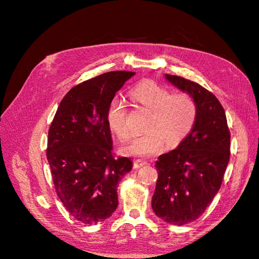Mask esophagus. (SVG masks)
Segmentation results:
<instances>
[{
  "instance_id": "34e87169",
  "label": "esophagus",
  "mask_w": 259,
  "mask_h": 259,
  "mask_svg": "<svg viewBox=\"0 0 259 259\" xmlns=\"http://www.w3.org/2000/svg\"><path fill=\"white\" fill-rule=\"evenodd\" d=\"M146 164H147V161L138 159V160H136L134 162V168L135 169H138V168H140V166H144V165H146Z\"/></svg>"
}]
</instances>
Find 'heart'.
<instances>
[{
	"label": "heart",
	"instance_id": "obj_1",
	"mask_svg": "<svg viewBox=\"0 0 259 259\" xmlns=\"http://www.w3.org/2000/svg\"><path fill=\"white\" fill-rule=\"evenodd\" d=\"M134 99L152 112L147 123L148 133L134 138L121 148L129 156H148L164 150L166 144L174 147L190 134L196 120V105L186 94L172 95L153 81H143L134 88ZM107 123L117 137L126 140L130 129L126 121L123 99L115 97L107 108Z\"/></svg>",
	"mask_w": 259,
	"mask_h": 259
}]
</instances>
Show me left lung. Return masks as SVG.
<instances>
[{
  "label": "left lung",
  "mask_w": 259,
  "mask_h": 259,
  "mask_svg": "<svg viewBox=\"0 0 259 259\" xmlns=\"http://www.w3.org/2000/svg\"><path fill=\"white\" fill-rule=\"evenodd\" d=\"M165 78L196 105V120L181 144L157 157L159 172L152 198L153 211L172 225L195 221L221 188L230 161L231 136L225 111L210 91L186 78Z\"/></svg>",
  "instance_id": "left-lung-1"
}]
</instances>
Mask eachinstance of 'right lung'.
I'll return each mask as SVG.
<instances>
[{"label":"right lung","mask_w":259,"mask_h":259,"mask_svg":"<svg viewBox=\"0 0 259 259\" xmlns=\"http://www.w3.org/2000/svg\"><path fill=\"white\" fill-rule=\"evenodd\" d=\"M135 72L116 71L72 88L49 129L47 157L57 195L83 224L112 216L119 204L117 183L133 169L129 157H114L107 123L111 100Z\"/></svg>","instance_id":"add662e5"}]
</instances>
